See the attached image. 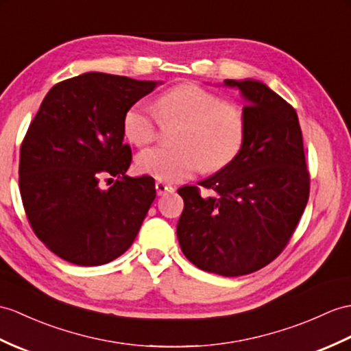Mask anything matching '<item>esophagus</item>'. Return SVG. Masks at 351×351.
Masks as SVG:
<instances>
[{
  "mask_svg": "<svg viewBox=\"0 0 351 351\" xmlns=\"http://www.w3.org/2000/svg\"><path fill=\"white\" fill-rule=\"evenodd\" d=\"M156 190H157V194L158 195H162V194H167V193H173L175 189L172 185L169 184H165V182H157L156 184Z\"/></svg>",
  "mask_w": 351,
  "mask_h": 351,
  "instance_id": "34e87169",
  "label": "esophagus"
}]
</instances>
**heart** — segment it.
<instances>
[{"instance_id":"b5f03b06","label":"heart","mask_w":351,"mask_h":351,"mask_svg":"<svg viewBox=\"0 0 351 351\" xmlns=\"http://www.w3.org/2000/svg\"><path fill=\"white\" fill-rule=\"evenodd\" d=\"M158 119L162 124L179 121L178 148L152 146L137 154L141 173L165 182H179L206 172L221 170L238 158L247 134L245 113L238 104L194 84H182L162 93L154 110L143 103L128 108L122 121L130 142L143 146L157 137Z\"/></svg>"}]
</instances>
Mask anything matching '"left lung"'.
<instances>
[{
    "label": "left lung",
    "mask_w": 351,
    "mask_h": 351,
    "mask_svg": "<svg viewBox=\"0 0 351 351\" xmlns=\"http://www.w3.org/2000/svg\"><path fill=\"white\" fill-rule=\"evenodd\" d=\"M245 100L247 134L232 165L197 186H182L176 233L184 256L223 276L256 272L286 248L309 197V173L296 110L254 79H226Z\"/></svg>",
    "instance_id": "left-lung-1"
}]
</instances>
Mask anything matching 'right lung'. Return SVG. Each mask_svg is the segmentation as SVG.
<instances>
[{
	"label": "right lung",
	"instance_id": "1",
	"mask_svg": "<svg viewBox=\"0 0 351 351\" xmlns=\"http://www.w3.org/2000/svg\"><path fill=\"white\" fill-rule=\"evenodd\" d=\"M160 84L91 71L46 94L21 146L19 190L32 230L58 257L99 266L132 247L156 182L125 175L122 121Z\"/></svg>",
	"mask_w": 351,
	"mask_h": 351
}]
</instances>
